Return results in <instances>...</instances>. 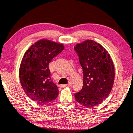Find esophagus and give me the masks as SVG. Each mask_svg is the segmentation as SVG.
<instances>
[{
  "label": "esophagus",
  "instance_id": "1",
  "mask_svg": "<svg viewBox=\"0 0 133 133\" xmlns=\"http://www.w3.org/2000/svg\"><path fill=\"white\" fill-rule=\"evenodd\" d=\"M67 86H71V82H69L68 85L67 84H64V85H59V87H62V88H64V87H67Z\"/></svg>",
  "mask_w": 133,
  "mask_h": 133
}]
</instances>
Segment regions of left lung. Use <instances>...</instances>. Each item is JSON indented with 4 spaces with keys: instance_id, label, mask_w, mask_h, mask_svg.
<instances>
[{
    "instance_id": "left-lung-1",
    "label": "left lung",
    "mask_w": 133,
    "mask_h": 133,
    "mask_svg": "<svg viewBox=\"0 0 133 133\" xmlns=\"http://www.w3.org/2000/svg\"><path fill=\"white\" fill-rule=\"evenodd\" d=\"M77 53L83 72V87L75 93L76 101L86 108L101 104L113 88L115 68L109 54L92 40L77 44Z\"/></svg>"
}]
</instances>
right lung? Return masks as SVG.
<instances>
[{
	"label": "right lung",
	"instance_id": "1",
	"mask_svg": "<svg viewBox=\"0 0 133 133\" xmlns=\"http://www.w3.org/2000/svg\"><path fill=\"white\" fill-rule=\"evenodd\" d=\"M64 49L62 44L42 39L25 52L19 69L20 83L27 96L39 104L58 97V88L51 80L49 64Z\"/></svg>",
	"mask_w": 133,
	"mask_h": 133
}]
</instances>
